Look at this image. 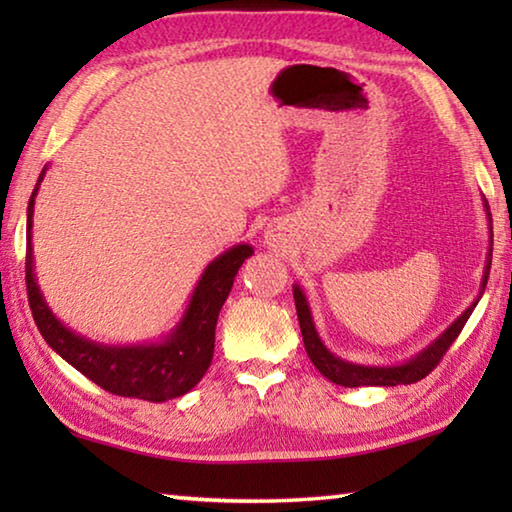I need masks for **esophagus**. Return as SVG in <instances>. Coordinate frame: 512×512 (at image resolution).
<instances>
[{
	"label": "esophagus",
	"instance_id": "esophagus-1",
	"mask_svg": "<svg viewBox=\"0 0 512 512\" xmlns=\"http://www.w3.org/2000/svg\"><path fill=\"white\" fill-rule=\"evenodd\" d=\"M266 244H268V246H273V248H277V246H282L280 232H275V230H271V232H266Z\"/></svg>",
	"mask_w": 512,
	"mask_h": 512
}]
</instances>
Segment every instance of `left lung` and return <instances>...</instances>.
<instances>
[{"label": "left lung", "mask_w": 512, "mask_h": 512, "mask_svg": "<svg viewBox=\"0 0 512 512\" xmlns=\"http://www.w3.org/2000/svg\"><path fill=\"white\" fill-rule=\"evenodd\" d=\"M483 212H485V219H488V255H485L479 296H476L470 302V307H467L461 316H456L454 323L445 327L443 332L436 336V339L424 345L420 352H415L413 357L404 359L400 363H388V366L384 363V366H381V363H359V361H350V359L339 357V354H334L323 343V339H320L316 323H314V314H311L309 300L305 296V289H302L298 282L293 284V300H296L302 341H305V350L309 354L311 363L318 368L320 375L327 377L332 384H339L345 388L413 384V381H420L422 377H427L429 372L438 366V361L443 359V354L447 352L449 345L456 341V336L461 334V329L465 327L467 318L472 316L474 307L479 305V300L485 291V284H488L490 264H492V219H490V207L485 198H483Z\"/></svg>", "instance_id": "1"}]
</instances>
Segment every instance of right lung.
Masks as SVG:
<instances>
[{
	"label": "right lung",
	"mask_w": 512,
	"mask_h": 512,
	"mask_svg": "<svg viewBox=\"0 0 512 512\" xmlns=\"http://www.w3.org/2000/svg\"><path fill=\"white\" fill-rule=\"evenodd\" d=\"M40 171L27 207V291L33 320L42 339L103 391L146 402H167L192 391L214 357V329L223 302L228 300L241 264L255 253L250 244H237L214 257L198 277L183 316L158 341L112 345L92 341L65 325L47 305L33 262V207L45 180Z\"/></svg>",
	"instance_id": "1"
}]
</instances>
